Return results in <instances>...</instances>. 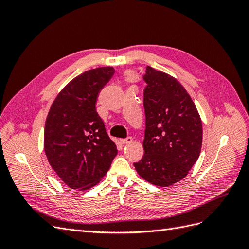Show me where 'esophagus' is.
Here are the masks:
<instances>
[{
	"label": "esophagus",
	"instance_id": "1",
	"mask_svg": "<svg viewBox=\"0 0 249 249\" xmlns=\"http://www.w3.org/2000/svg\"><path fill=\"white\" fill-rule=\"evenodd\" d=\"M133 141V138L132 137H127V138H125V139H122L120 140V143H122V144H129V143H131Z\"/></svg>",
	"mask_w": 249,
	"mask_h": 249
}]
</instances>
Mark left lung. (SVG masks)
Listing matches in <instances>:
<instances>
[{
    "instance_id": "obj_1",
    "label": "left lung",
    "mask_w": 249,
    "mask_h": 249,
    "mask_svg": "<svg viewBox=\"0 0 249 249\" xmlns=\"http://www.w3.org/2000/svg\"><path fill=\"white\" fill-rule=\"evenodd\" d=\"M144 155L134 163L146 182L168 187L182 180L197 161L202 143L199 113L184 86L170 74L146 67L143 76Z\"/></svg>"
}]
</instances>
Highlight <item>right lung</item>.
<instances>
[{
  "label": "right lung",
  "mask_w": 249,
  "mask_h": 249,
  "mask_svg": "<svg viewBox=\"0 0 249 249\" xmlns=\"http://www.w3.org/2000/svg\"><path fill=\"white\" fill-rule=\"evenodd\" d=\"M114 72L105 66L81 73L62 88L50 108L44 153L71 189L84 191L99 184L117 155L95 108L99 93Z\"/></svg>",
  "instance_id": "obj_1"
}]
</instances>
